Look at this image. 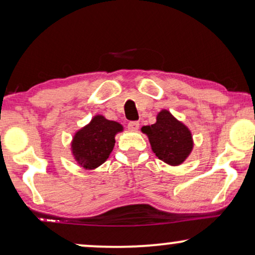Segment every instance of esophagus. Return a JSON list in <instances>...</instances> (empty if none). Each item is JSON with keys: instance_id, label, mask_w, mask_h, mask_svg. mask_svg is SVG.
<instances>
[{"instance_id": "obj_1", "label": "esophagus", "mask_w": 255, "mask_h": 255, "mask_svg": "<svg viewBox=\"0 0 255 255\" xmlns=\"http://www.w3.org/2000/svg\"><path fill=\"white\" fill-rule=\"evenodd\" d=\"M128 128L130 131H137L139 128V123L138 122H130V123L128 124Z\"/></svg>"}]
</instances>
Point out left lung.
<instances>
[{
  "instance_id": "1",
  "label": "left lung",
  "mask_w": 255,
  "mask_h": 255,
  "mask_svg": "<svg viewBox=\"0 0 255 255\" xmlns=\"http://www.w3.org/2000/svg\"><path fill=\"white\" fill-rule=\"evenodd\" d=\"M141 132L147 135L153 153L169 166H180L194 148L191 131L166 109L156 115L154 124L142 127Z\"/></svg>"
}]
</instances>
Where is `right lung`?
<instances>
[{"instance_id": "obj_1", "label": "right lung", "mask_w": 255, "mask_h": 255, "mask_svg": "<svg viewBox=\"0 0 255 255\" xmlns=\"http://www.w3.org/2000/svg\"><path fill=\"white\" fill-rule=\"evenodd\" d=\"M123 125L95 115L92 121L73 135L72 155L79 166L87 170L96 169L107 161L115 146V137L123 132Z\"/></svg>"}]
</instances>
